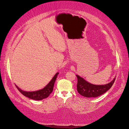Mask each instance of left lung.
Segmentation results:
<instances>
[{"instance_id":"left-lung-1","label":"left lung","mask_w":129,"mask_h":129,"mask_svg":"<svg viewBox=\"0 0 129 129\" xmlns=\"http://www.w3.org/2000/svg\"><path fill=\"white\" fill-rule=\"evenodd\" d=\"M77 77V88L78 93L87 98H96L108 91L112 87L115 80V77L110 83L105 85H96L91 84L85 80L80 76Z\"/></svg>"}]
</instances>
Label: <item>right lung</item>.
Returning a JSON list of instances; mask_svg holds the SVG:
<instances>
[{
  "instance_id": "add662e5",
  "label": "right lung",
  "mask_w": 129,
  "mask_h": 129,
  "mask_svg": "<svg viewBox=\"0 0 129 129\" xmlns=\"http://www.w3.org/2000/svg\"><path fill=\"white\" fill-rule=\"evenodd\" d=\"M58 74V72L56 73L47 85H46L44 88L41 89L40 90L34 91H26L22 90L17 85H16V87L18 89V90L20 91V93L23 95L24 96L33 99V100H41L42 99L47 98L52 93L55 81L57 79Z\"/></svg>"
}]
</instances>
